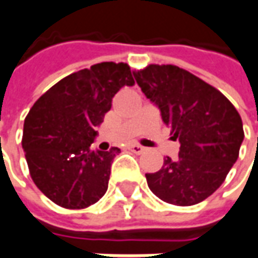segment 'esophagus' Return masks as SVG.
Here are the masks:
<instances>
[{
    "mask_svg": "<svg viewBox=\"0 0 258 258\" xmlns=\"http://www.w3.org/2000/svg\"><path fill=\"white\" fill-rule=\"evenodd\" d=\"M129 150L133 153H136V154H142V153L146 152V147L140 146L138 143H132V145H129Z\"/></svg>",
    "mask_w": 258,
    "mask_h": 258,
    "instance_id": "34e87169",
    "label": "esophagus"
}]
</instances>
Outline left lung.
Wrapping results in <instances>:
<instances>
[{
    "instance_id": "left-lung-1",
    "label": "left lung",
    "mask_w": 258,
    "mask_h": 258,
    "mask_svg": "<svg viewBox=\"0 0 258 258\" xmlns=\"http://www.w3.org/2000/svg\"><path fill=\"white\" fill-rule=\"evenodd\" d=\"M146 98L180 142L178 159L167 156L147 185L160 200L188 207L207 200L222 185L239 157L243 123L232 102L201 78L177 66H147L133 72Z\"/></svg>"
}]
</instances>
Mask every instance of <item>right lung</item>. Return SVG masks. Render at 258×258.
Here are the masks:
<instances>
[{"label": "right lung", "instance_id": "obj_1", "mask_svg": "<svg viewBox=\"0 0 258 258\" xmlns=\"http://www.w3.org/2000/svg\"><path fill=\"white\" fill-rule=\"evenodd\" d=\"M133 84L129 66L105 61L60 80L33 104L22 147L32 180L54 204L83 209L105 195L120 150H92L91 145L115 94Z\"/></svg>", "mask_w": 258, "mask_h": 258}]
</instances>
